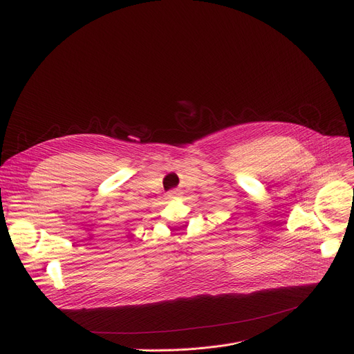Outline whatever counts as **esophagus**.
Masks as SVG:
<instances>
[{"label": "esophagus", "mask_w": 354, "mask_h": 354, "mask_svg": "<svg viewBox=\"0 0 354 354\" xmlns=\"http://www.w3.org/2000/svg\"><path fill=\"white\" fill-rule=\"evenodd\" d=\"M176 196H178V192H177V190H171V192L168 193V197H171V199H174Z\"/></svg>", "instance_id": "obj_1"}]
</instances>
